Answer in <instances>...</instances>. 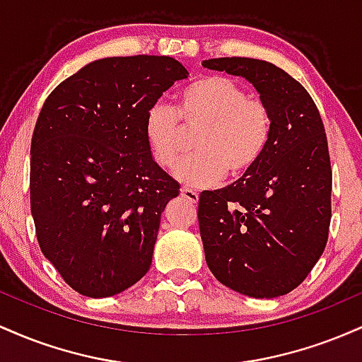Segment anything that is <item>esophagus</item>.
<instances>
[{
    "label": "esophagus",
    "mask_w": 362,
    "mask_h": 362,
    "mask_svg": "<svg viewBox=\"0 0 362 362\" xmlns=\"http://www.w3.org/2000/svg\"><path fill=\"white\" fill-rule=\"evenodd\" d=\"M180 194H182V197L187 199V201H189V202H192V204H197V201H199V194L195 192V190H192V189H187V187H184V189L180 190Z\"/></svg>",
    "instance_id": "1"
}]
</instances>
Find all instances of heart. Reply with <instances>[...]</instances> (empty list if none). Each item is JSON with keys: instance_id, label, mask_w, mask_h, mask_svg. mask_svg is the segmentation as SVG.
Returning <instances> with one entry per match:
<instances>
[{"instance_id": "1", "label": "heart", "mask_w": 362, "mask_h": 362, "mask_svg": "<svg viewBox=\"0 0 362 362\" xmlns=\"http://www.w3.org/2000/svg\"><path fill=\"white\" fill-rule=\"evenodd\" d=\"M195 131L197 153L178 165L175 177L189 187H211L226 172L242 177L259 163L271 136V115L231 78L209 74L180 91L177 112L155 103L144 117V139L161 168L175 167L185 132Z\"/></svg>"}]
</instances>
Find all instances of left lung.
<instances>
[{"instance_id": "obj_1", "label": "left lung", "mask_w": 362, "mask_h": 362, "mask_svg": "<svg viewBox=\"0 0 362 362\" xmlns=\"http://www.w3.org/2000/svg\"><path fill=\"white\" fill-rule=\"evenodd\" d=\"M202 66L252 83L271 115L259 163L199 197L207 267L245 296H282L306 279L328 238L332 168L322 117L301 83L272 62L218 57Z\"/></svg>"}]
</instances>
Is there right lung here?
<instances>
[{"instance_id":"1","label":"right lung","mask_w":362,"mask_h":362,"mask_svg":"<svg viewBox=\"0 0 362 362\" xmlns=\"http://www.w3.org/2000/svg\"><path fill=\"white\" fill-rule=\"evenodd\" d=\"M189 71L168 56L105 57L57 85L30 146L40 250L74 291L109 298L151 267L161 213L180 185L144 139L151 105Z\"/></svg>"}]
</instances>
